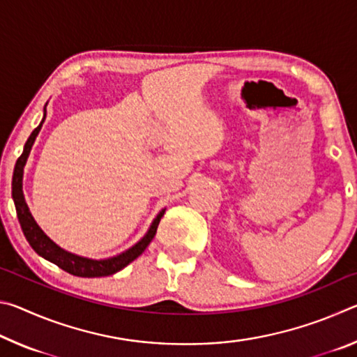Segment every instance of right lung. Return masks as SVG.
Instances as JSON below:
<instances>
[{"mask_svg": "<svg viewBox=\"0 0 357 357\" xmlns=\"http://www.w3.org/2000/svg\"><path fill=\"white\" fill-rule=\"evenodd\" d=\"M44 121H45V108H44V118H42L40 124L31 132V135H29V138L25 143V148H23L22 155L17 159V164L14 168V176H12V198H14L17 217H19L22 231L25 234L29 245L33 247L38 255L48 259V261L55 263L56 266H59V268L64 269L66 273H69L72 275L105 277V275H112L114 273H118V271L124 269L129 263L134 261L135 258L140 257L144 252V249L149 245L151 241H153V238L155 236L157 227H159V222L162 219V215H164L165 209H162L160 213L157 214L153 223H151L148 233L144 234V236L138 241L135 245H132L130 249L119 253L116 257L105 258V259H91V258L78 257L75 253H70L68 250L61 249L59 245H56L44 231H42L38 223H36L34 217L31 215V213H29L25 197H23V168H25L28 155L31 153L34 140L36 137H38Z\"/></svg>", "mask_w": 357, "mask_h": 357, "instance_id": "right-lung-1", "label": "right lung"}]
</instances>
